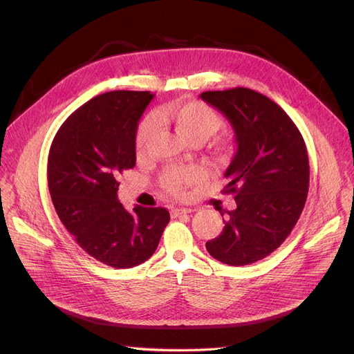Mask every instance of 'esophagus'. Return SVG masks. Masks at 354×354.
<instances>
[{
    "label": "esophagus",
    "mask_w": 354,
    "mask_h": 354,
    "mask_svg": "<svg viewBox=\"0 0 354 354\" xmlns=\"http://www.w3.org/2000/svg\"><path fill=\"white\" fill-rule=\"evenodd\" d=\"M192 212L190 208H173L171 209V216L173 217H180V216H185V214Z\"/></svg>",
    "instance_id": "1"
}]
</instances>
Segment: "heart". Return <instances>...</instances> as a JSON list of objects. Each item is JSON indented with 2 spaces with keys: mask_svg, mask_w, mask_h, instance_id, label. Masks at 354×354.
Returning a JSON list of instances; mask_svg holds the SVG:
<instances>
[{
  "mask_svg": "<svg viewBox=\"0 0 354 354\" xmlns=\"http://www.w3.org/2000/svg\"><path fill=\"white\" fill-rule=\"evenodd\" d=\"M158 121L173 124L176 130L190 142H207L223 128V118L211 106L198 100H176L159 108L153 116H147L138 125L136 149L145 153L158 131ZM220 149L226 151L229 145L220 142ZM205 171L198 165L168 167L160 176V185L173 195H183L186 190L201 183Z\"/></svg>",
  "mask_w": 354,
  "mask_h": 354,
  "instance_id": "b5f03b06",
  "label": "heart"
}]
</instances>
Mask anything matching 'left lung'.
I'll return each mask as SVG.
<instances>
[{"instance_id":"8db88e82","label":"left lung","mask_w":354,"mask_h":354,"mask_svg":"<svg viewBox=\"0 0 354 354\" xmlns=\"http://www.w3.org/2000/svg\"><path fill=\"white\" fill-rule=\"evenodd\" d=\"M201 97L227 118L238 143L223 189L234 195L236 208L226 212L223 232L207 250L224 264H251L279 248L301 216L310 181L307 147L291 118L261 93L236 87Z\"/></svg>"}]
</instances>
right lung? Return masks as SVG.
<instances>
[{
	"label": "right lung",
	"instance_id": "1",
	"mask_svg": "<svg viewBox=\"0 0 354 354\" xmlns=\"http://www.w3.org/2000/svg\"><path fill=\"white\" fill-rule=\"evenodd\" d=\"M151 91H109L62 124L48 153V189L63 226L97 261L130 269L151 259L169 221L168 209H125L118 176L136 165L138 121Z\"/></svg>",
	"mask_w": 354,
	"mask_h": 354
}]
</instances>
